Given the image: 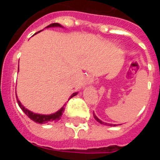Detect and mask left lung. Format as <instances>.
I'll return each instance as SVG.
<instances>
[{
	"label": "left lung",
	"mask_w": 160,
	"mask_h": 160,
	"mask_svg": "<svg viewBox=\"0 0 160 160\" xmlns=\"http://www.w3.org/2000/svg\"><path fill=\"white\" fill-rule=\"evenodd\" d=\"M93 115H94V118H95V120H96V121H98V122H99V123H101V124H103V125H106V126H110V127H115V126H117L116 124L107 123V122H102V120H100L99 118H98L97 116H96L95 114H94V113H93Z\"/></svg>",
	"instance_id": "left-lung-1"
}]
</instances>
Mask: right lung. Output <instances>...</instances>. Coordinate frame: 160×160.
Masks as SVG:
<instances>
[{"label": "right lung", "mask_w": 160, "mask_h": 160, "mask_svg": "<svg viewBox=\"0 0 160 160\" xmlns=\"http://www.w3.org/2000/svg\"><path fill=\"white\" fill-rule=\"evenodd\" d=\"M50 27H62V25L58 23H52V24H50V25H48V26H46V28H50ZM39 32H40V31H39ZM38 32H36V33H38ZM77 94H78V92H75V93H73V94H72L71 96H70V98H69V100H70L71 98H73V96L77 95ZM16 97H17V101H18V105H19L20 108L22 109V111H24V113H25V114H26V115H27V116L29 117L31 120L34 121V122H37V123L42 124V123H46V122H57V121H58V120L61 118V117H62V113L64 112L65 106L66 105V104H64V106H63V107H62V108H61L59 111H58L57 112L53 113V114H36V113L32 112V111H29L28 109L25 108V107L22 105V103H21V102L19 101V99L18 98V96L16 95ZM69 100H68V101H69Z\"/></svg>", "instance_id": "obj_1"}]
</instances>
